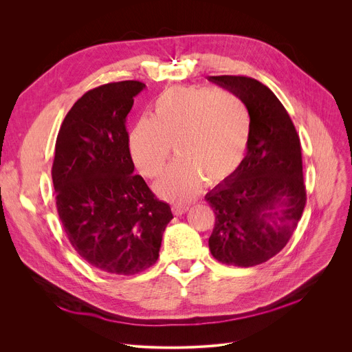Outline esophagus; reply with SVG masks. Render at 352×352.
<instances>
[{
  "instance_id": "esophagus-1",
  "label": "esophagus",
  "mask_w": 352,
  "mask_h": 352,
  "mask_svg": "<svg viewBox=\"0 0 352 352\" xmlns=\"http://www.w3.org/2000/svg\"><path fill=\"white\" fill-rule=\"evenodd\" d=\"M188 209H189V206L182 205V204H175V205H173V213H174L175 216H181V214H184Z\"/></svg>"
}]
</instances>
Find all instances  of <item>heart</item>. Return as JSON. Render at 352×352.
Listing matches in <instances>:
<instances>
[{
	"mask_svg": "<svg viewBox=\"0 0 352 352\" xmlns=\"http://www.w3.org/2000/svg\"><path fill=\"white\" fill-rule=\"evenodd\" d=\"M250 138V116L232 93L204 87H173L153 103L152 117H142L128 138L136 168L157 177L171 155L178 159L156 184L168 199L192 197L206 181L227 179L242 163Z\"/></svg>",
	"mask_w": 352,
	"mask_h": 352,
	"instance_id": "b5f03b06",
	"label": "heart"
}]
</instances>
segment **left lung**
I'll return each mask as SVG.
<instances>
[{
    "label": "left lung",
    "instance_id": "8db88e82",
    "mask_svg": "<svg viewBox=\"0 0 352 352\" xmlns=\"http://www.w3.org/2000/svg\"><path fill=\"white\" fill-rule=\"evenodd\" d=\"M208 79L239 97L250 116L246 156L205 196L216 214L209 248L224 265L256 266L287 245L307 204L299 136L280 100L259 80Z\"/></svg>",
    "mask_w": 352,
    "mask_h": 352
}]
</instances>
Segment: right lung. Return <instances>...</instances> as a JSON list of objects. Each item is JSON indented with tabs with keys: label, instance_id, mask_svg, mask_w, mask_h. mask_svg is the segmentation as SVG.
Segmentation results:
<instances>
[{
	"label": "right lung",
	"instance_id": "1",
	"mask_svg": "<svg viewBox=\"0 0 352 352\" xmlns=\"http://www.w3.org/2000/svg\"><path fill=\"white\" fill-rule=\"evenodd\" d=\"M146 87L138 80L86 91L68 111L52 168L65 234L93 267L131 276L156 263L170 205L135 175L126 116Z\"/></svg>",
	"mask_w": 352,
	"mask_h": 352
}]
</instances>
